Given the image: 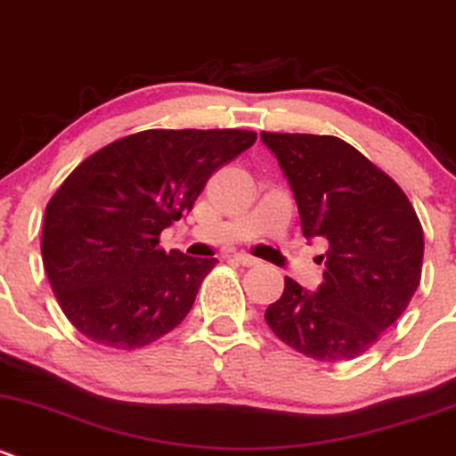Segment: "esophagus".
<instances>
[{
    "label": "esophagus",
    "instance_id": "34e87169",
    "mask_svg": "<svg viewBox=\"0 0 456 456\" xmlns=\"http://www.w3.org/2000/svg\"><path fill=\"white\" fill-rule=\"evenodd\" d=\"M232 259L237 261V264L248 265V268H250V265H256V264H259V259H255V256H252V255H246V252H237V255H234Z\"/></svg>",
    "mask_w": 456,
    "mask_h": 456
}]
</instances>
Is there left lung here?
Segmentation results:
<instances>
[{
	"mask_svg": "<svg viewBox=\"0 0 456 456\" xmlns=\"http://www.w3.org/2000/svg\"><path fill=\"white\" fill-rule=\"evenodd\" d=\"M261 142L290 183L305 239L328 241L322 286L308 292L286 277L265 323L317 362L359 357L403 314L421 281L417 213L405 192L344 139L261 133Z\"/></svg>",
	"mask_w": 456,
	"mask_h": 456,
	"instance_id": "obj_1",
	"label": "left lung"
}]
</instances>
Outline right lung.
<instances>
[{
  "label": "right lung",
  "mask_w": 456,
  "mask_h": 456,
  "mask_svg": "<svg viewBox=\"0 0 456 456\" xmlns=\"http://www.w3.org/2000/svg\"><path fill=\"white\" fill-rule=\"evenodd\" d=\"M252 130H142L81 161L46 206L42 256L61 310L106 348L133 350L191 313L217 259L159 248Z\"/></svg>",
  "instance_id": "1"
}]
</instances>
